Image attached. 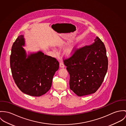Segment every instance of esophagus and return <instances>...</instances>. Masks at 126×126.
Returning <instances> with one entry per match:
<instances>
[{
	"label": "esophagus",
	"instance_id": "34e87169",
	"mask_svg": "<svg viewBox=\"0 0 126 126\" xmlns=\"http://www.w3.org/2000/svg\"><path fill=\"white\" fill-rule=\"evenodd\" d=\"M59 67L61 68H64L65 67V65L63 62H60L59 64Z\"/></svg>",
	"mask_w": 126,
	"mask_h": 126
}]
</instances>
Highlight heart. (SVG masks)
I'll use <instances>...</instances> for the list:
<instances>
[{
    "label": "heart",
    "instance_id": "1",
    "mask_svg": "<svg viewBox=\"0 0 126 126\" xmlns=\"http://www.w3.org/2000/svg\"><path fill=\"white\" fill-rule=\"evenodd\" d=\"M75 48H76L75 45L74 44H72L65 49L64 53L66 56H70L73 54Z\"/></svg>",
    "mask_w": 126,
    "mask_h": 126
}]
</instances>
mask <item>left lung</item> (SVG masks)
<instances>
[{
	"label": "left lung",
	"instance_id": "1",
	"mask_svg": "<svg viewBox=\"0 0 126 126\" xmlns=\"http://www.w3.org/2000/svg\"><path fill=\"white\" fill-rule=\"evenodd\" d=\"M108 64L105 45L96 37L92 44L64 60L70 74V89L79 97L94 93L103 81Z\"/></svg>",
	"mask_w": 126,
	"mask_h": 126
}]
</instances>
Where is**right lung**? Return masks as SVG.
<instances>
[{"mask_svg":"<svg viewBox=\"0 0 126 126\" xmlns=\"http://www.w3.org/2000/svg\"><path fill=\"white\" fill-rule=\"evenodd\" d=\"M24 36L18 37L12 48L10 66L13 77L19 89L31 96H41L52 86L59 63L42 51L29 52L25 49Z\"/></svg>","mask_w":126,"mask_h":126,"instance_id":"right-lung-1","label":"right lung"}]
</instances>
